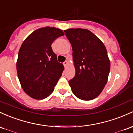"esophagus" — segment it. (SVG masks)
<instances>
[{
  "label": "esophagus",
  "instance_id": "1",
  "mask_svg": "<svg viewBox=\"0 0 133 133\" xmlns=\"http://www.w3.org/2000/svg\"><path fill=\"white\" fill-rule=\"evenodd\" d=\"M63 65H64V66H68V62H67V61H65V62L63 63Z\"/></svg>",
  "mask_w": 133,
  "mask_h": 133
}]
</instances>
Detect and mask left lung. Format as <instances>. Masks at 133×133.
<instances>
[{
  "label": "left lung",
  "instance_id": "obj_1",
  "mask_svg": "<svg viewBox=\"0 0 133 133\" xmlns=\"http://www.w3.org/2000/svg\"><path fill=\"white\" fill-rule=\"evenodd\" d=\"M72 47L74 78L68 81L78 99L90 101L100 95L107 82L111 63L104 43L86 29L64 30Z\"/></svg>",
  "mask_w": 133,
  "mask_h": 133
}]
</instances>
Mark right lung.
<instances>
[{
    "instance_id": "add662e5",
    "label": "right lung",
    "mask_w": 133,
    "mask_h": 133,
    "mask_svg": "<svg viewBox=\"0 0 133 133\" xmlns=\"http://www.w3.org/2000/svg\"><path fill=\"white\" fill-rule=\"evenodd\" d=\"M63 35L55 27L39 28L25 39L19 49L17 76L24 91L34 99L48 97L62 76L64 66L58 62L51 44Z\"/></svg>"
}]
</instances>
